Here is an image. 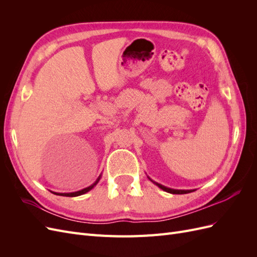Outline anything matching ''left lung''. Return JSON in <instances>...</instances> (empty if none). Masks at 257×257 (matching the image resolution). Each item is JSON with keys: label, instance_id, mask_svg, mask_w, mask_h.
<instances>
[{"label": "left lung", "instance_id": "8db88e82", "mask_svg": "<svg viewBox=\"0 0 257 257\" xmlns=\"http://www.w3.org/2000/svg\"><path fill=\"white\" fill-rule=\"evenodd\" d=\"M150 179V178H149ZM151 180V179H150ZM152 181V180H151ZM154 184H157L160 189H162L163 191H165V192H168V193H172V194H188V193H191V192H194V190H174V189H169V188H166V186H164V185H162V184H160V183H157V182H154V181H152Z\"/></svg>", "mask_w": 257, "mask_h": 257}]
</instances>
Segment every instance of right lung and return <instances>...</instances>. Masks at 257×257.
Listing matches in <instances>:
<instances>
[{"label":"right lung","mask_w":257,"mask_h":257,"mask_svg":"<svg viewBox=\"0 0 257 257\" xmlns=\"http://www.w3.org/2000/svg\"><path fill=\"white\" fill-rule=\"evenodd\" d=\"M99 179H100V176L97 178V180H96L94 183L91 184L90 186H88V188L82 189V190H80V191L73 192V193H56V192H52V193H53V194H56V195H60V196H68V197H75V196H79V195H82V194H85V193L89 192L90 190H92L93 188H94V186H95V185L98 183Z\"/></svg>","instance_id":"right-lung-1"}]
</instances>
